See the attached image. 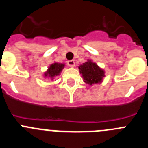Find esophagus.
Listing matches in <instances>:
<instances>
[{
	"label": "esophagus",
	"instance_id": "obj_1",
	"mask_svg": "<svg viewBox=\"0 0 148 148\" xmlns=\"http://www.w3.org/2000/svg\"><path fill=\"white\" fill-rule=\"evenodd\" d=\"M67 64L70 67H73L75 66V62H74V60H70L67 62Z\"/></svg>",
	"mask_w": 148,
	"mask_h": 148
}]
</instances>
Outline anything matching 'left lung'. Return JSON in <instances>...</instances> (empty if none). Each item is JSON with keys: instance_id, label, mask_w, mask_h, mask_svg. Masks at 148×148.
I'll return each instance as SVG.
<instances>
[{"instance_id": "1", "label": "left lung", "mask_w": 148, "mask_h": 148, "mask_svg": "<svg viewBox=\"0 0 148 148\" xmlns=\"http://www.w3.org/2000/svg\"><path fill=\"white\" fill-rule=\"evenodd\" d=\"M81 74H82L84 82L88 84H93L101 82L104 77V71L91 61L85 62L78 67Z\"/></svg>"}]
</instances>
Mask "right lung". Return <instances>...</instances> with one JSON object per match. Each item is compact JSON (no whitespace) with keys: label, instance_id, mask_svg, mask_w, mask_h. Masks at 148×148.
<instances>
[{"label":"right lung","instance_id":"right-lung-1","mask_svg":"<svg viewBox=\"0 0 148 148\" xmlns=\"http://www.w3.org/2000/svg\"><path fill=\"white\" fill-rule=\"evenodd\" d=\"M64 67V64L61 63H54L51 64L49 67L47 71L45 73V76H48L50 78H53L56 75H59V73Z\"/></svg>","mask_w":148,"mask_h":148}]
</instances>
